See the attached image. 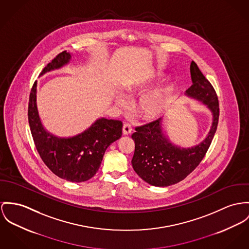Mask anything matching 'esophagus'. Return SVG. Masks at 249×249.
I'll use <instances>...</instances> for the list:
<instances>
[{
	"label": "esophagus",
	"instance_id": "34e87169",
	"mask_svg": "<svg viewBox=\"0 0 249 249\" xmlns=\"http://www.w3.org/2000/svg\"><path fill=\"white\" fill-rule=\"evenodd\" d=\"M122 131H123V134H124V135H128V134H131V133H132V127H131V125L128 124V123L124 124Z\"/></svg>",
	"mask_w": 249,
	"mask_h": 249
}]
</instances>
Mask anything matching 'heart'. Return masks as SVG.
I'll list each match as a JSON object with an SVG mask.
<instances>
[{
    "instance_id": "obj_1",
    "label": "heart",
    "mask_w": 249,
    "mask_h": 249,
    "mask_svg": "<svg viewBox=\"0 0 249 249\" xmlns=\"http://www.w3.org/2000/svg\"><path fill=\"white\" fill-rule=\"evenodd\" d=\"M163 77L162 73L153 72L135 79L126 88L130 96H140L136 102L135 110L139 117L145 121L153 122L160 119L170 107L173 91L172 83H167L152 90ZM115 99L117 105L122 108H126L129 104L127 97L122 93L117 92Z\"/></svg>"
}]
</instances>
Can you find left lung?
Returning <instances> with one entry per match:
<instances>
[{"label":"left lung","instance_id":"1","mask_svg":"<svg viewBox=\"0 0 249 249\" xmlns=\"http://www.w3.org/2000/svg\"><path fill=\"white\" fill-rule=\"evenodd\" d=\"M191 77L192 85L185 95L207 106L212 117L210 131L203 141L190 148L175 145L170 140L161 118L135 128L136 132L132 134L134 172L152 186L168 187L185 179L200 164L216 133L219 102L215 90L193 60Z\"/></svg>","mask_w":249,"mask_h":249}]
</instances>
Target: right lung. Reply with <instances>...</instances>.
Listing matches in <instances>:
<instances>
[{"label":"right lung","instance_id":"obj_1","mask_svg":"<svg viewBox=\"0 0 249 249\" xmlns=\"http://www.w3.org/2000/svg\"><path fill=\"white\" fill-rule=\"evenodd\" d=\"M71 59V53L61 52L46 65L39 77L67 65ZM37 85L35 81L29 96L28 121L40 158L61 179L76 183L91 179L98 171L106 149L121 137L122 122L100 117L77 135L60 137L51 134L38 115Z\"/></svg>","mask_w":249,"mask_h":249}]
</instances>
